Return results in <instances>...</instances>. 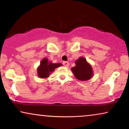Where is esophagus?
Masks as SVG:
<instances>
[{"label":"esophagus","instance_id":"esophagus-1","mask_svg":"<svg viewBox=\"0 0 129 129\" xmlns=\"http://www.w3.org/2000/svg\"><path fill=\"white\" fill-rule=\"evenodd\" d=\"M62 64H63V66L66 67H67L69 66V65H70L69 62H67V61H63L62 62Z\"/></svg>","mask_w":129,"mask_h":129}]
</instances>
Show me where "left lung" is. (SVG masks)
Here are the masks:
<instances>
[{
    "label": "left lung",
    "instance_id": "1",
    "mask_svg": "<svg viewBox=\"0 0 129 129\" xmlns=\"http://www.w3.org/2000/svg\"><path fill=\"white\" fill-rule=\"evenodd\" d=\"M73 73L78 80H87L93 76L92 67L87 62L85 58L80 57L76 61V67L71 68Z\"/></svg>",
    "mask_w": 129,
    "mask_h": 129
}]
</instances>
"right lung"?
Returning <instances> with one entry per match:
<instances>
[{
  "label": "right lung",
  "instance_id": "add662e5",
  "mask_svg": "<svg viewBox=\"0 0 129 129\" xmlns=\"http://www.w3.org/2000/svg\"><path fill=\"white\" fill-rule=\"evenodd\" d=\"M61 63H52L49 62L48 58H44L41 61L40 67L37 69V74L39 77L46 78L49 76L50 73L53 71L55 68L60 67Z\"/></svg>",
  "mask_w": 129,
  "mask_h": 129
}]
</instances>
